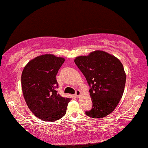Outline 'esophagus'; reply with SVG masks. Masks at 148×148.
Instances as JSON below:
<instances>
[{
  "label": "esophagus",
  "instance_id": "obj_1",
  "mask_svg": "<svg viewBox=\"0 0 148 148\" xmlns=\"http://www.w3.org/2000/svg\"><path fill=\"white\" fill-rule=\"evenodd\" d=\"M81 94V92L79 90H77L76 91V93H75V96L76 97H78Z\"/></svg>",
  "mask_w": 148,
  "mask_h": 148
}]
</instances>
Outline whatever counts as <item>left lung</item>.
<instances>
[{"instance_id":"8db88e82","label":"left lung","mask_w":148,"mask_h":148,"mask_svg":"<svg viewBox=\"0 0 148 148\" xmlns=\"http://www.w3.org/2000/svg\"><path fill=\"white\" fill-rule=\"evenodd\" d=\"M74 62L90 86L93 104L86 114L93 118L109 115L118 104L124 90L126 76L122 64L113 55L101 50L76 57Z\"/></svg>"}]
</instances>
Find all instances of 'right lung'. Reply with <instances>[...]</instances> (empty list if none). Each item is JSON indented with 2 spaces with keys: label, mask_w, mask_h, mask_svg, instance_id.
<instances>
[{
  "label": "right lung",
  "mask_w": 148,
  "mask_h": 148,
  "mask_svg": "<svg viewBox=\"0 0 148 148\" xmlns=\"http://www.w3.org/2000/svg\"><path fill=\"white\" fill-rule=\"evenodd\" d=\"M64 58L53 54L37 56L24 68L22 90L28 108L37 118L54 122L65 115L71 98H63L56 90V76Z\"/></svg>",
  "instance_id": "right-lung-1"
}]
</instances>
